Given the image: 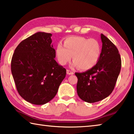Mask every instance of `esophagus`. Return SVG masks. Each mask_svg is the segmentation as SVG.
<instances>
[{
    "label": "esophagus",
    "mask_w": 134,
    "mask_h": 134,
    "mask_svg": "<svg viewBox=\"0 0 134 134\" xmlns=\"http://www.w3.org/2000/svg\"><path fill=\"white\" fill-rule=\"evenodd\" d=\"M67 74H69V75H72V74H74V72L70 70H67Z\"/></svg>",
    "instance_id": "34e87169"
}]
</instances>
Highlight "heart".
<instances>
[{"label": "heart", "instance_id": "b5f03b06", "mask_svg": "<svg viewBox=\"0 0 134 134\" xmlns=\"http://www.w3.org/2000/svg\"><path fill=\"white\" fill-rule=\"evenodd\" d=\"M64 45L58 43L55 48L58 62L63 65L70 62L72 55V66L87 70L96 65L100 55V45L94 38L70 36L64 39Z\"/></svg>", "mask_w": 134, "mask_h": 134}]
</instances>
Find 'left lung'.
Here are the masks:
<instances>
[{
  "label": "left lung",
  "instance_id": "1",
  "mask_svg": "<svg viewBox=\"0 0 134 134\" xmlns=\"http://www.w3.org/2000/svg\"><path fill=\"white\" fill-rule=\"evenodd\" d=\"M102 48L96 64L83 72H76L77 92L83 100L94 103L109 96L114 89L121 69L116 47L102 34Z\"/></svg>",
  "mask_w": 134,
  "mask_h": 134
}]
</instances>
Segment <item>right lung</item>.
Here are the masks:
<instances>
[{"instance_id": "add662e5", "label": "right lung", "mask_w": 134, "mask_h": 134, "mask_svg": "<svg viewBox=\"0 0 134 134\" xmlns=\"http://www.w3.org/2000/svg\"><path fill=\"white\" fill-rule=\"evenodd\" d=\"M51 34L38 32L18 45L11 60V71L20 96L34 105L53 99L66 75L54 60Z\"/></svg>"}]
</instances>
